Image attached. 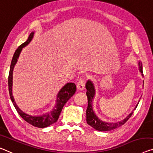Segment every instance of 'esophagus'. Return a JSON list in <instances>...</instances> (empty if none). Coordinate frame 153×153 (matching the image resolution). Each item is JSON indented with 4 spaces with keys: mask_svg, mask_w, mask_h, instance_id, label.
Returning a JSON list of instances; mask_svg holds the SVG:
<instances>
[{
    "mask_svg": "<svg viewBox=\"0 0 153 153\" xmlns=\"http://www.w3.org/2000/svg\"><path fill=\"white\" fill-rule=\"evenodd\" d=\"M76 88L79 90H83L85 88V80L83 79H80L76 85Z\"/></svg>",
    "mask_w": 153,
    "mask_h": 153,
    "instance_id": "esophagus-1",
    "label": "esophagus"
}]
</instances>
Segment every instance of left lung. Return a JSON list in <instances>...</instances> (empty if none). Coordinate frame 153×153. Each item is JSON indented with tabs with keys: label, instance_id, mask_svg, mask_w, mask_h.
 I'll use <instances>...</instances> for the list:
<instances>
[{
	"label": "left lung",
	"instance_id": "1",
	"mask_svg": "<svg viewBox=\"0 0 153 153\" xmlns=\"http://www.w3.org/2000/svg\"><path fill=\"white\" fill-rule=\"evenodd\" d=\"M138 65H139L140 72H141V74H142V76H144V75H143L142 62H139ZM85 88L87 90L86 95H87V97H88V105L86 110L87 123H88L89 125H90L91 127H93L94 128L96 129V130L99 131H108L114 130V129L119 127V126L123 125L124 123H126V122L130 118V117L132 116V114H133V112H131V114H129V115L127 117H126L123 120L117 122V123H107V122L101 120L98 118V117L95 114V113L94 111V109H93V107H92V104H93L92 102H93L95 94H96L94 85V83H92V81H90V80H88L85 84ZM139 102H138V103L137 104V105H136V107H135V109H135L136 108H137L138 104H139Z\"/></svg>",
	"mask_w": 153,
	"mask_h": 153
}]
</instances>
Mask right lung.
Wrapping results in <instances>:
<instances>
[{
    "label": "right lung",
    "mask_w": 153,
    "mask_h": 153,
    "mask_svg": "<svg viewBox=\"0 0 153 153\" xmlns=\"http://www.w3.org/2000/svg\"><path fill=\"white\" fill-rule=\"evenodd\" d=\"M34 32H31L28 37L27 40L25 43L18 47L16 52L14 53L12 60H11L10 70H9V74L8 77V85H9V95H10L11 100L12 101L14 107L16 108V111H18L20 116L25 120L28 123L31 124V125L36 126L38 128H45L49 126L51 124L55 123L59 117L61 111L63 109V106L67 101L74 94L76 91V85L74 83H68L65 85L63 88L59 91L57 96V100H56V104L53 109L50 112H47L46 114L39 115V116H33L29 115L22 111L15 102L14 98L12 94V85H13V70L14 66L18 62V57H19L20 54L22 51V48L27 46L32 40L33 37L34 36Z\"/></svg>",
    "instance_id": "obj_1"
}]
</instances>
